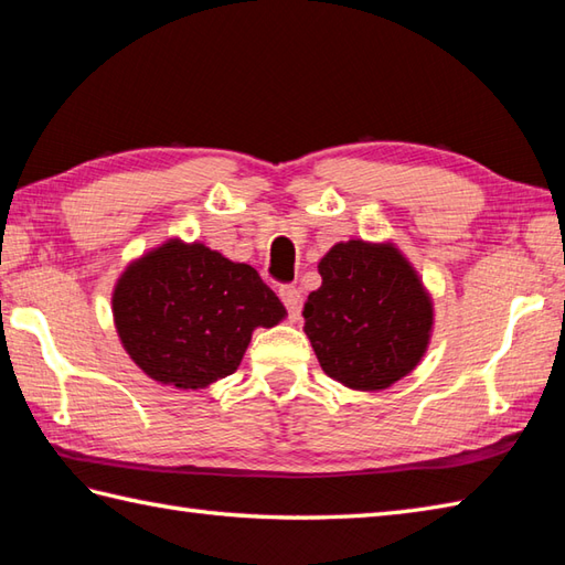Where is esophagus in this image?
I'll use <instances>...</instances> for the list:
<instances>
[{"label": "esophagus", "instance_id": "1", "mask_svg": "<svg viewBox=\"0 0 565 565\" xmlns=\"http://www.w3.org/2000/svg\"><path fill=\"white\" fill-rule=\"evenodd\" d=\"M279 296H281V301H284V306H286V310H289V316H291V318H298V313H301V306H303L301 291H298L296 286H281Z\"/></svg>", "mask_w": 565, "mask_h": 565}]
</instances>
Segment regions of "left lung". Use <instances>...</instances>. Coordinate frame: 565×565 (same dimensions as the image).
<instances>
[{
    "instance_id": "obj_1",
    "label": "left lung",
    "mask_w": 565,
    "mask_h": 565,
    "mask_svg": "<svg viewBox=\"0 0 565 565\" xmlns=\"http://www.w3.org/2000/svg\"><path fill=\"white\" fill-rule=\"evenodd\" d=\"M320 289L303 306L322 371L354 391H383L425 356L435 310L393 243L347 239L320 259Z\"/></svg>"
}]
</instances>
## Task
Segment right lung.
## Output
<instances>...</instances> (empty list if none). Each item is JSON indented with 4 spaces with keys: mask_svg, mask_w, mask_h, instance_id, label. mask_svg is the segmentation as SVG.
<instances>
[{
    "mask_svg": "<svg viewBox=\"0 0 565 565\" xmlns=\"http://www.w3.org/2000/svg\"><path fill=\"white\" fill-rule=\"evenodd\" d=\"M111 306L128 356L152 381L184 391L235 374L255 328L286 316L249 264L177 237L128 264Z\"/></svg>",
    "mask_w": 565,
    "mask_h": 565,
    "instance_id": "obj_1",
    "label": "right lung"
}]
</instances>
